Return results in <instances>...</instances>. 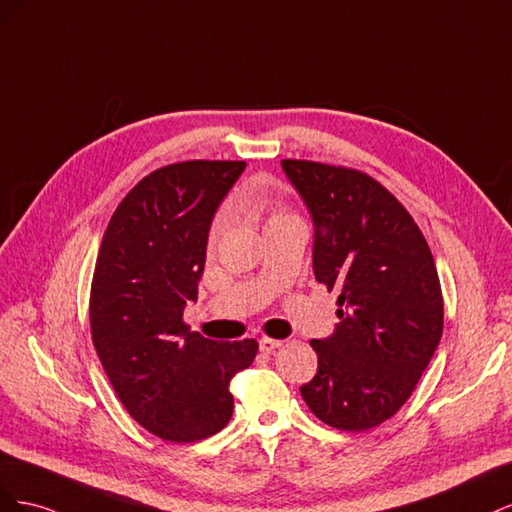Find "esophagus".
I'll return each instance as SVG.
<instances>
[{"label":"esophagus","instance_id":"1","mask_svg":"<svg viewBox=\"0 0 512 512\" xmlns=\"http://www.w3.org/2000/svg\"><path fill=\"white\" fill-rule=\"evenodd\" d=\"M280 346H282L280 339H271V337H260V342H258L260 352H265V354L273 352L275 348H280Z\"/></svg>","mask_w":512,"mask_h":512}]
</instances>
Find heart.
Returning a JSON list of instances; mask_svg holds the SVG:
<instances>
[{
    "mask_svg": "<svg viewBox=\"0 0 512 512\" xmlns=\"http://www.w3.org/2000/svg\"><path fill=\"white\" fill-rule=\"evenodd\" d=\"M245 205H247V207H252V209H267L265 198H262L260 194H250V196H247V198H245ZM282 215H286V213L277 211V209H271V211H269V220H267V222H271V220H275V218H282ZM220 228H222V222L215 224V232H220Z\"/></svg>",
    "mask_w": 512,
    "mask_h": 512,
    "instance_id": "heart-1",
    "label": "heart"
}]
</instances>
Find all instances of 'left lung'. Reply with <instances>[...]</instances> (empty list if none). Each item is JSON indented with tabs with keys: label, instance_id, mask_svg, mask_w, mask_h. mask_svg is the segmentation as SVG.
<instances>
[{
	"label": "left lung",
	"instance_id": "8db88e82",
	"mask_svg": "<svg viewBox=\"0 0 512 512\" xmlns=\"http://www.w3.org/2000/svg\"><path fill=\"white\" fill-rule=\"evenodd\" d=\"M314 222V275L337 290V327L312 339L301 397L322 423L365 431L412 395L444 327L440 277L412 215L361 170L282 160Z\"/></svg>",
	"mask_w": 512,
	"mask_h": 512
}]
</instances>
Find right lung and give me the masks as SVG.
Listing matches in <instances>:
<instances>
[{
	"label": "right lung",
	"mask_w": 512,
	"mask_h": 512,
	"mask_svg": "<svg viewBox=\"0 0 512 512\" xmlns=\"http://www.w3.org/2000/svg\"><path fill=\"white\" fill-rule=\"evenodd\" d=\"M245 162L190 160L153 170L121 200L102 237L89 297L91 339L121 404L168 442L226 427L228 384L256 339L213 342L183 322L198 297L213 215Z\"/></svg>",
	"instance_id": "add662e5"
}]
</instances>
